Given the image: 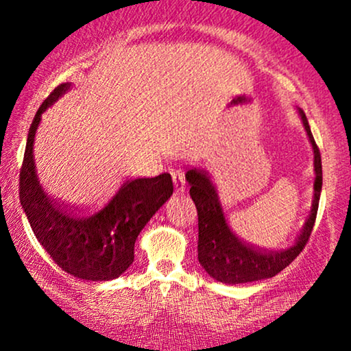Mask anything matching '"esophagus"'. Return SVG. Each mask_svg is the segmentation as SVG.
Segmentation results:
<instances>
[{
  "mask_svg": "<svg viewBox=\"0 0 351 351\" xmlns=\"http://www.w3.org/2000/svg\"><path fill=\"white\" fill-rule=\"evenodd\" d=\"M172 179H174V185L177 193H184L185 191V177L182 174V171H174L172 172Z\"/></svg>",
  "mask_w": 351,
  "mask_h": 351,
  "instance_id": "34e87169",
  "label": "esophagus"
}]
</instances>
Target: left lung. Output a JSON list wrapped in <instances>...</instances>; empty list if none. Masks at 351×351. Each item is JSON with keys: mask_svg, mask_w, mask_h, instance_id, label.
Segmentation results:
<instances>
[{"mask_svg": "<svg viewBox=\"0 0 351 351\" xmlns=\"http://www.w3.org/2000/svg\"><path fill=\"white\" fill-rule=\"evenodd\" d=\"M299 114L308 136L315 155V184L313 203L308 219L291 247L281 251H268L243 241L230 230L225 220L222 206L215 186L204 171L190 169L186 180L191 185L190 196L198 209V261L209 276L225 285H239L271 278L286 268L302 252L313 230L316 213H318L321 186H323V167L321 153L310 131L308 119L304 110Z\"/></svg>", "mask_w": 351, "mask_h": 351, "instance_id": "1", "label": "left lung"}]
</instances>
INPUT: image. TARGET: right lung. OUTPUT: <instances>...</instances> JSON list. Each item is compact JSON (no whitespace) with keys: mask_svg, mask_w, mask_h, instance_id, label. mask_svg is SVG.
<instances>
[{"mask_svg":"<svg viewBox=\"0 0 351 351\" xmlns=\"http://www.w3.org/2000/svg\"><path fill=\"white\" fill-rule=\"evenodd\" d=\"M70 83L47 95L28 129L19 196L35 237L57 265L88 281L114 280L134 262V244L158 209L171 198V174L126 180L97 210H75L46 195L36 177L33 142L43 112L59 100Z\"/></svg>","mask_w":351,"mask_h":351,"instance_id":"add662e5","label":"right lung"}]
</instances>
